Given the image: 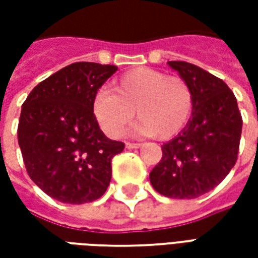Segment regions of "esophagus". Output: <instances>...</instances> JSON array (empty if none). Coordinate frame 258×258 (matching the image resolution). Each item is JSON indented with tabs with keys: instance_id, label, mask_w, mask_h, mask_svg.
<instances>
[{
	"instance_id": "esophagus-1",
	"label": "esophagus",
	"mask_w": 258,
	"mask_h": 258,
	"mask_svg": "<svg viewBox=\"0 0 258 258\" xmlns=\"http://www.w3.org/2000/svg\"><path fill=\"white\" fill-rule=\"evenodd\" d=\"M125 146H127L128 149H135V148H140L141 144H138V142H127Z\"/></svg>"
}]
</instances>
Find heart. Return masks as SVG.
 Instances as JSON below:
<instances>
[{
  "mask_svg": "<svg viewBox=\"0 0 258 258\" xmlns=\"http://www.w3.org/2000/svg\"><path fill=\"white\" fill-rule=\"evenodd\" d=\"M113 90L96 91L94 114L109 137L117 138L134 114L135 131L156 140H170L181 133L194 110V92L181 76H167L151 68H137L114 80Z\"/></svg>",
  "mask_w": 258,
  "mask_h": 258,
  "instance_id": "heart-1",
  "label": "heart"
}]
</instances>
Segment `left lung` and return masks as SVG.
<instances>
[{
  "mask_svg": "<svg viewBox=\"0 0 258 258\" xmlns=\"http://www.w3.org/2000/svg\"><path fill=\"white\" fill-rule=\"evenodd\" d=\"M194 92L192 117L162 146V160L149 174L152 186L173 199H195L214 189L238 160L242 116L221 79L182 60L168 62Z\"/></svg>",
  "mask_w": 258,
  "mask_h": 258,
  "instance_id": "obj_1",
  "label": "left lung"
}]
</instances>
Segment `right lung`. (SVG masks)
<instances>
[{"mask_svg": "<svg viewBox=\"0 0 258 258\" xmlns=\"http://www.w3.org/2000/svg\"><path fill=\"white\" fill-rule=\"evenodd\" d=\"M117 66L76 62L33 88L22 105L18 142L29 177L53 199L83 205L99 199L123 142L102 133L94 96Z\"/></svg>", "mask_w": 258, "mask_h": 258, "instance_id": "add662e5", "label": "right lung"}]
</instances>
